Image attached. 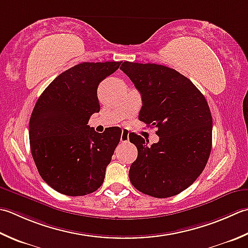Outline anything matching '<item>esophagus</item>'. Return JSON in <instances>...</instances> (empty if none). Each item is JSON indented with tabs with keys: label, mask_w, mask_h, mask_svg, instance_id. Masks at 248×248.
I'll return each instance as SVG.
<instances>
[{
	"label": "esophagus",
	"mask_w": 248,
	"mask_h": 248,
	"mask_svg": "<svg viewBox=\"0 0 248 248\" xmlns=\"http://www.w3.org/2000/svg\"><path fill=\"white\" fill-rule=\"evenodd\" d=\"M120 140H121V142H124V143L129 142V132L127 130H123V132H121Z\"/></svg>",
	"instance_id": "1"
}]
</instances>
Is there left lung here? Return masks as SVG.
Masks as SVG:
<instances>
[{
  "mask_svg": "<svg viewBox=\"0 0 248 248\" xmlns=\"http://www.w3.org/2000/svg\"><path fill=\"white\" fill-rule=\"evenodd\" d=\"M120 70L142 95L139 119L156 127L159 137L149 147L140 135L129 134L138 148L130 182L145 195L176 196L200 176L210 157L213 119L207 102L191 80L171 67L124 61Z\"/></svg>",
  "mask_w": 248,
  "mask_h": 248,
  "instance_id": "left-lung-1",
  "label": "left lung"
}]
</instances>
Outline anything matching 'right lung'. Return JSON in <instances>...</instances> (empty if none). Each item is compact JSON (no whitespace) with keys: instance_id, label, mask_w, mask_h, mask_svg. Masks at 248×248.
<instances>
[{"instance_id":"add662e5","label":"right lung","mask_w":248,"mask_h":248,"mask_svg":"<svg viewBox=\"0 0 248 248\" xmlns=\"http://www.w3.org/2000/svg\"><path fill=\"white\" fill-rule=\"evenodd\" d=\"M121 62H82L53 79L34 106L29 138L42 178L66 196H86L104 182L121 130L95 132L90 116L100 111L98 86Z\"/></svg>"}]
</instances>
